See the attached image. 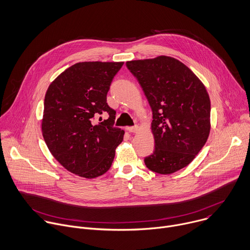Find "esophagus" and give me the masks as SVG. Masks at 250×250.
<instances>
[{
    "label": "esophagus",
    "mask_w": 250,
    "mask_h": 250,
    "mask_svg": "<svg viewBox=\"0 0 250 250\" xmlns=\"http://www.w3.org/2000/svg\"><path fill=\"white\" fill-rule=\"evenodd\" d=\"M127 130L131 133H137L139 131V126H134V127H128Z\"/></svg>",
    "instance_id": "esophagus-1"
}]
</instances>
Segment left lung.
Returning <instances> with one entry per match:
<instances>
[{
  "label": "left lung",
  "instance_id": "obj_1",
  "mask_svg": "<svg viewBox=\"0 0 250 250\" xmlns=\"http://www.w3.org/2000/svg\"><path fill=\"white\" fill-rule=\"evenodd\" d=\"M153 111L154 153L146 167L171 174L187 167L206 144L211 103L204 83L187 66L169 56L126 62Z\"/></svg>",
  "mask_w": 250,
  "mask_h": 250
}]
</instances>
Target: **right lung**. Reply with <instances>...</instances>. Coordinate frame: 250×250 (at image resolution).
<instances>
[{
	"label": "right lung",
	"mask_w": 250,
	"mask_h": 250,
	"mask_svg": "<svg viewBox=\"0 0 250 250\" xmlns=\"http://www.w3.org/2000/svg\"><path fill=\"white\" fill-rule=\"evenodd\" d=\"M123 64L77 63L61 73L46 91L41 121L44 141L52 156L81 177L104 174L123 141L125 132L113 126L116 112L106 103L112 79ZM103 113L109 118L95 125L94 116Z\"/></svg>",
	"instance_id": "add662e5"
}]
</instances>
